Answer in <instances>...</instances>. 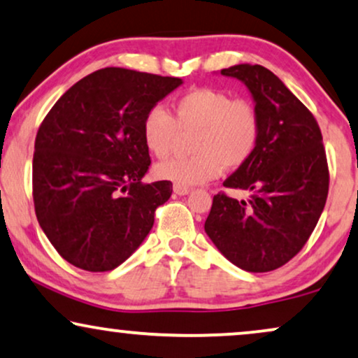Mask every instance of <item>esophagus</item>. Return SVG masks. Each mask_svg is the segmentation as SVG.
<instances>
[{
  "label": "esophagus",
  "instance_id": "esophagus-1",
  "mask_svg": "<svg viewBox=\"0 0 358 358\" xmlns=\"http://www.w3.org/2000/svg\"><path fill=\"white\" fill-rule=\"evenodd\" d=\"M173 192L175 194H178V196H183V194H188L189 193V187H183V185H173Z\"/></svg>",
  "mask_w": 358,
  "mask_h": 358
}]
</instances>
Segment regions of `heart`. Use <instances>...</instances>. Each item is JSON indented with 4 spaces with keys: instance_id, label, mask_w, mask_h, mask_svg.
Listing matches in <instances>:
<instances>
[{
    "instance_id": "b5f03b06",
    "label": "heart",
    "mask_w": 358,
    "mask_h": 358,
    "mask_svg": "<svg viewBox=\"0 0 358 358\" xmlns=\"http://www.w3.org/2000/svg\"><path fill=\"white\" fill-rule=\"evenodd\" d=\"M193 134L188 158H169L153 169L157 178L183 187L215 180L223 166L238 169L255 155L261 138V117L248 99H233L211 87L193 89L171 106V115L155 106L142 122L143 145L158 158L169 155L180 134Z\"/></svg>"
}]
</instances>
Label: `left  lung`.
I'll return each instance as SVG.
<instances>
[{
    "mask_svg": "<svg viewBox=\"0 0 358 358\" xmlns=\"http://www.w3.org/2000/svg\"><path fill=\"white\" fill-rule=\"evenodd\" d=\"M221 76L246 85L261 117L255 155L224 180L251 192L238 201L215 194L205 231L218 251L248 273H268L302 250L322 215L329 169L314 115L278 76L259 64H238Z\"/></svg>",
    "mask_w": 358,
    "mask_h": 358,
    "instance_id": "1",
    "label": "left lung"
}]
</instances>
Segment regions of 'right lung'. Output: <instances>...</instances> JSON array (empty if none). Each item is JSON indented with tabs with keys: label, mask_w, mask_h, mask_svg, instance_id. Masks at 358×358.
<instances>
[{
	"label": "right lung",
	"mask_w": 358,
	"mask_h": 358,
	"mask_svg": "<svg viewBox=\"0 0 358 358\" xmlns=\"http://www.w3.org/2000/svg\"><path fill=\"white\" fill-rule=\"evenodd\" d=\"M182 84L106 67L72 85L41 124L33 158L36 216L76 268L115 269L150 233L171 182L142 183L150 166L142 122Z\"/></svg>",
	"instance_id": "add662e5"
}]
</instances>
